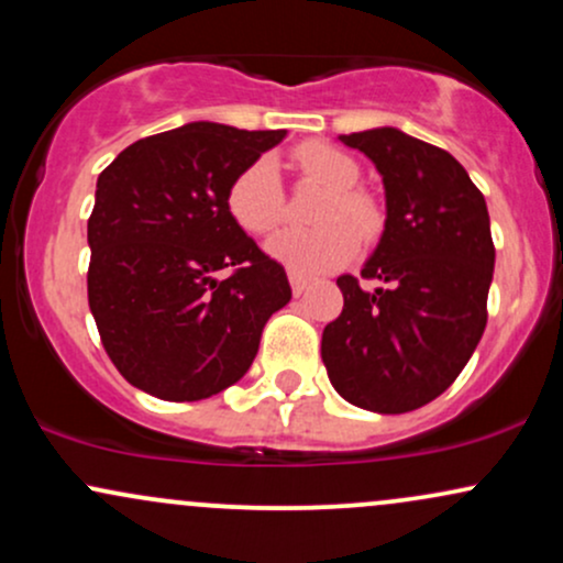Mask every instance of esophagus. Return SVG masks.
Returning <instances> with one entry per match:
<instances>
[{
	"instance_id": "esophagus-1",
	"label": "esophagus",
	"mask_w": 563,
	"mask_h": 563,
	"mask_svg": "<svg viewBox=\"0 0 563 563\" xmlns=\"http://www.w3.org/2000/svg\"><path fill=\"white\" fill-rule=\"evenodd\" d=\"M288 280H290V290H294V296H301L303 290L309 288V277L301 273H294V269L288 273Z\"/></svg>"
}]
</instances>
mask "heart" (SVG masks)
<instances>
[{
  "label": "heart",
  "mask_w": 563,
  "mask_h": 563,
  "mask_svg": "<svg viewBox=\"0 0 563 563\" xmlns=\"http://www.w3.org/2000/svg\"><path fill=\"white\" fill-rule=\"evenodd\" d=\"M296 164L312 183L331 190L318 209L320 228L280 230L269 238L267 251L273 260L301 275H318L354 260L364 238L376 235L380 214L371 196L357 190L360 164L339 147L325 142H309L296 151ZM228 211L251 235L275 230L286 214L280 172L273 158H256L232 179L228 190Z\"/></svg>",
  "instance_id": "obj_1"
}]
</instances>
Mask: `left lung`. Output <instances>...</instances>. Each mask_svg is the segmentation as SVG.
Returning <instances> with one entry per match:
<instances>
[{
    "mask_svg": "<svg viewBox=\"0 0 563 563\" xmlns=\"http://www.w3.org/2000/svg\"><path fill=\"white\" fill-rule=\"evenodd\" d=\"M373 161L386 222L363 264V288L341 275L344 309L322 331L333 389L371 412H410L437 399L479 344L495 245L484 196L442 147L378 126L341 134Z\"/></svg>",
    "mask_w": 563,
    "mask_h": 563,
    "instance_id": "1",
    "label": "left lung"
}]
</instances>
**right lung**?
Listing matches in <instances>:
<instances>
[{"mask_svg": "<svg viewBox=\"0 0 563 563\" xmlns=\"http://www.w3.org/2000/svg\"><path fill=\"white\" fill-rule=\"evenodd\" d=\"M286 137L192 121L137 140L97 177L87 222L89 309L137 389L196 402L238 384L290 301L283 264L228 211L232 179ZM222 268H235L225 278Z\"/></svg>", "mask_w": 563, "mask_h": 563, "instance_id": "1", "label": "right lung"}]
</instances>
